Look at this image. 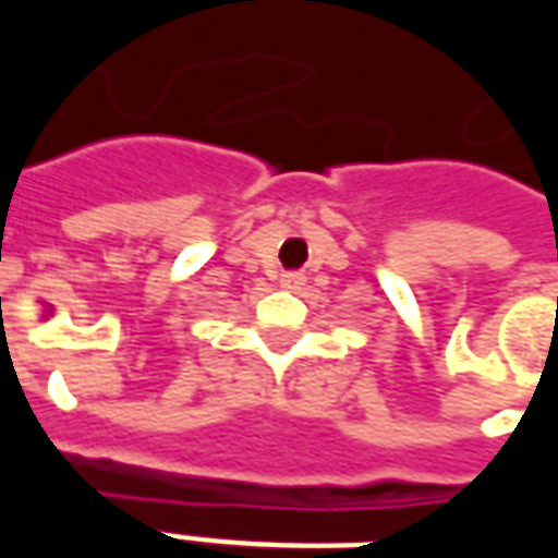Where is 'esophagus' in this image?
I'll return each instance as SVG.
<instances>
[{
	"label": "esophagus",
	"instance_id": "1",
	"mask_svg": "<svg viewBox=\"0 0 558 558\" xmlns=\"http://www.w3.org/2000/svg\"><path fill=\"white\" fill-rule=\"evenodd\" d=\"M280 283H283L287 290H299V287L304 283V275L302 271H290V275H283V280H280Z\"/></svg>",
	"mask_w": 558,
	"mask_h": 558
}]
</instances>
